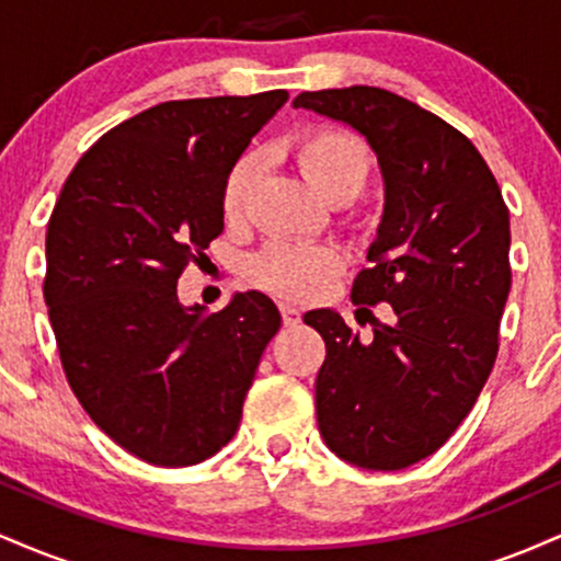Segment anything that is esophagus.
I'll return each mask as SVG.
<instances>
[{
  "mask_svg": "<svg viewBox=\"0 0 561 561\" xmlns=\"http://www.w3.org/2000/svg\"><path fill=\"white\" fill-rule=\"evenodd\" d=\"M279 311H282V321H285V327L300 324V311L295 306H289V302H282Z\"/></svg>",
  "mask_w": 561,
  "mask_h": 561,
  "instance_id": "obj_1",
  "label": "esophagus"
}]
</instances>
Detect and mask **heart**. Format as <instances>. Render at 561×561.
<instances>
[{
	"instance_id": "b5f03b06",
	"label": "heart",
	"mask_w": 561,
	"mask_h": 561,
	"mask_svg": "<svg viewBox=\"0 0 561 561\" xmlns=\"http://www.w3.org/2000/svg\"><path fill=\"white\" fill-rule=\"evenodd\" d=\"M302 176L330 203H351L369 184L375 158L362 137L337 126H313L289 141ZM259 163L244 156L231 163L221 184V214L237 224L248 210ZM343 272V255L332 244L268 242L244 266V274L255 287L287 300H311Z\"/></svg>"
}]
</instances>
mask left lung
<instances>
[{
	"label": "left lung",
	"instance_id": "left-lung-1",
	"mask_svg": "<svg viewBox=\"0 0 561 561\" xmlns=\"http://www.w3.org/2000/svg\"><path fill=\"white\" fill-rule=\"evenodd\" d=\"M293 105L362 131L385 179L371 268L351 293L371 337L327 308L302 317L327 345L321 437L356 467L403 469L456 433L499 356L512 287L508 208L478 147L416 102L347 87L302 92ZM377 301L391 302L388 322L368 311Z\"/></svg>",
	"mask_w": 561,
	"mask_h": 561
}]
</instances>
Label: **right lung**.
<instances>
[{
  "mask_svg": "<svg viewBox=\"0 0 561 561\" xmlns=\"http://www.w3.org/2000/svg\"><path fill=\"white\" fill-rule=\"evenodd\" d=\"M287 96L147 107L83 152L49 216L44 302L62 371L96 427L147 465L227 446L282 327L255 289L203 317L176 282L224 231V176Z\"/></svg>",
  "mask_w": 561,
  "mask_h": 561,
  "instance_id": "1",
  "label": "right lung"
}]
</instances>
